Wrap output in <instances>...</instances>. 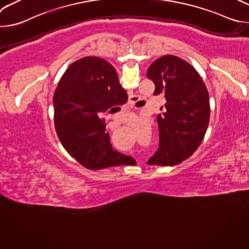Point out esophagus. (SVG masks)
<instances>
[{
  "instance_id": "1",
  "label": "esophagus",
  "mask_w": 249,
  "mask_h": 249,
  "mask_svg": "<svg viewBox=\"0 0 249 249\" xmlns=\"http://www.w3.org/2000/svg\"><path fill=\"white\" fill-rule=\"evenodd\" d=\"M135 99H136V96H132L130 99H129V104L132 107V106H134V103H135Z\"/></svg>"
}]
</instances>
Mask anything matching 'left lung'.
<instances>
[{"label": "left lung", "mask_w": 249, "mask_h": 249, "mask_svg": "<svg viewBox=\"0 0 249 249\" xmlns=\"http://www.w3.org/2000/svg\"><path fill=\"white\" fill-rule=\"evenodd\" d=\"M147 77L156 86L154 94L162 93L166 100L158 115L159 149L148 164L176 165L191 157L204 139L210 120L209 93L194 67L174 55L154 61Z\"/></svg>", "instance_id": "left-lung-1"}]
</instances>
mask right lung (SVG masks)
Segmentation results:
<instances>
[{
    "mask_svg": "<svg viewBox=\"0 0 249 249\" xmlns=\"http://www.w3.org/2000/svg\"><path fill=\"white\" fill-rule=\"evenodd\" d=\"M127 99L115 69L102 58L85 57L66 70L53 97L55 129L65 150L86 168L128 162V157L112 149L106 125L99 118Z\"/></svg>",
    "mask_w": 249,
    "mask_h": 249,
    "instance_id": "1",
    "label": "right lung"
}]
</instances>
